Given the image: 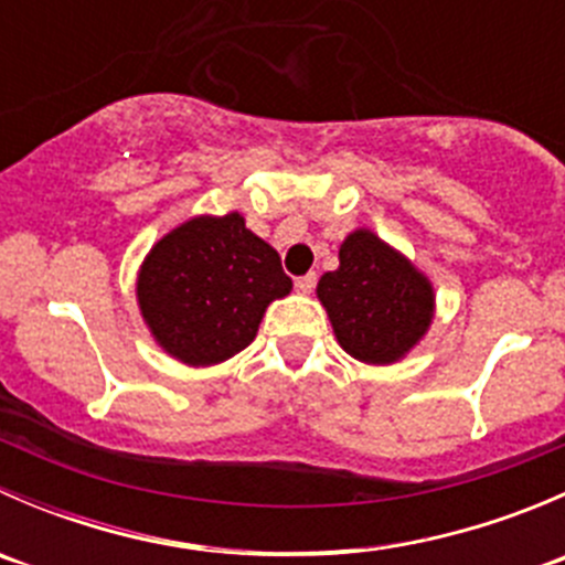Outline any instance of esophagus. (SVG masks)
<instances>
[{"label":"esophagus","instance_id":"obj_1","mask_svg":"<svg viewBox=\"0 0 565 565\" xmlns=\"http://www.w3.org/2000/svg\"><path fill=\"white\" fill-rule=\"evenodd\" d=\"M315 284H317L315 273H306V276H300L298 281H295V289H298L300 295H311V289H315Z\"/></svg>","mask_w":565,"mask_h":565}]
</instances>
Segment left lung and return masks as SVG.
Here are the masks:
<instances>
[{"instance_id":"left-lung-1","label":"left lung","mask_w":565,"mask_h":565,"mask_svg":"<svg viewBox=\"0 0 565 565\" xmlns=\"http://www.w3.org/2000/svg\"><path fill=\"white\" fill-rule=\"evenodd\" d=\"M341 350L355 361H402L435 317L431 281L374 232L355 230L339 248V267L317 284Z\"/></svg>"}]
</instances>
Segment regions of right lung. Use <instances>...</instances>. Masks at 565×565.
Listing matches in <instances>:
<instances>
[{
    "instance_id": "right-lung-1",
    "label": "right lung",
    "mask_w": 565,
    "mask_h": 565,
    "mask_svg": "<svg viewBox=\"0 0 565 565\" xmlns=\"http://www.w3.org/2000/svg\"><path fill=\"white\" fill-rule=\"evenodd\" d=\"M292 289L281 256L241 213L196 215L163 235L136 278L139 311L185 366L230 361L254 341L265 309Z\"/></svg>"
}]
</instances>
